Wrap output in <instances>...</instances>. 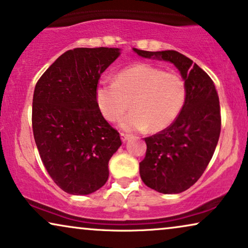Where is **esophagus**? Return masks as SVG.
<instances>
[{
	"instance_id": "esophagus-1",
	"label": "esophagus",
	"mask_w": 248,
	"mask_h": 248,
	"mask_svg": "<svg viewBox=\"0 0 248 248\" xmlns=\"http://www.w3.org/2000/svg\"><path fill=\"white\" fill-rule=\"evenodd\" d=\"M130 134H127V133H124V132H121V139H122V141H123V142H125V141H127L128 139H130Z\"/></svg>"
}]
</instances>
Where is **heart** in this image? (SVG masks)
Here are the masks:
<instances>
[{"instance_id": "1", "label": "heart", "mask_w": 248, "mask_h": 248, "mask_svg": "<svg viewBox=\"0 0 248 248\" xmlns=\"http://www.w3.org/2000/svg\"><path fill=\"white\" fill-rule=\"evenodd\" d=\"M186 99L181 75L148 63L126 67L116 74L115 83L100 82L95 88L96 105L107 121L117 122L132 108L121 122L126 131L165 130L181 114Z\"/></svg>"}]
</instances>
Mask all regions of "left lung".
Wrapping results in <instances>:
<instances>
[{
    "mask_svg": "<svg viewBox=\"0 0 248 248\" xmlns=\"http://www.w3.org/2000/svg\"><path fill=\"white\" fill-rule=\"evenodd\" d=\"M134 51L144 58L171 61L187 84L181 114L171 126L144 138L146 156L140 162V175L147 187L162 194H179L197 182L217 148L221 132L217 89L201 67L178 51Z\"/></svg>",
    "mask_w": 248,
    "mask_h": 248,
    "instance_id": "obj_1",
    "label": "left lung"
}]
</instances>
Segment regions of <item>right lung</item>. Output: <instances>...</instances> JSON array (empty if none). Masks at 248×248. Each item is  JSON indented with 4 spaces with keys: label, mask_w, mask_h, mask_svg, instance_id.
I'll list each match as a JSON object with an SVG mask.
<instances>
[{
    "label": "right lung",
    "mask_w": 248,
    "mask_h": 248,
    "mask_svg": "<svg viewBox=\"0 0 248 248\" xmlns=\"http://www.w3.org/2000/svg\"><path fill=\"white\" fill-rule=\"evenodd\" d=\"M117 47H76L61 54L34 90L31 125L42 162L54 183L72 195H89L107 182L108 162L120 133L95 101L101 74Z\"/></svg>",
    "instance_id": "1"
}]
</instances>
